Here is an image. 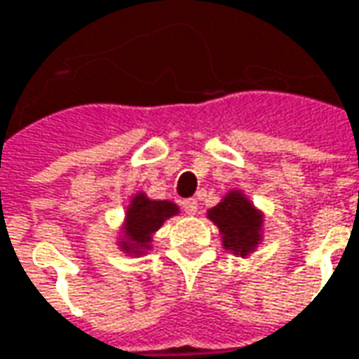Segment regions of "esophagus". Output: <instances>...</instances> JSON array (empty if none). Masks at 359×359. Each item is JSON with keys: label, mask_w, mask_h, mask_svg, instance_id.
Instances as JSON below:
<instances>
[{"label": "esophagus", "mask_w": 359, "mask_h": 359, "mask_svg": "<svg viewBox=\"0 0 359 359\" xmlns=\"http://www.w3.org/2000/svg\"><path fill=\"white\" fill-rule=\"evenodd\" d=\"M182 207H184V211L187 215H195L197 212V199H184Z\"/></svg>", "instance_id": "esophagus-1"}]
</instances>
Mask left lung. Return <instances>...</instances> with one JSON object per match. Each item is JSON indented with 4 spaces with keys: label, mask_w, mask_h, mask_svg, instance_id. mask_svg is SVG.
I'll return each instance as SVG.
<instances>
[{
    "label": "left lung",
    "mask_w": 359,
    "mask_h": 359,
    "mask_svg": "<svg viewBox=\"0 0 359 359\" xmlns=\"http://www.w3.org/2000/svg\"><path fill=\"white\" fill-rule=\"evenodd\" d=\"M222 234V246L226 250L248 256L259 242L262 215L241 191H231L217 207L207 211Z\"/></svg>",
    "instance_id": "8db88e82"
}]
</instances>
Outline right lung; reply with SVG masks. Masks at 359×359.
<instances>
[{"mask_svg": "<svg viewBox=\"0 0 359 359\" xmlns=\"http://www.w3.org/2000/svg\"><path fill=\"white\" fill-rule=\"evenodd\" d=\"M177 205L170 201H152L144 194H137L127 209V226L121 248L128 254H142L150 248L154 234L165 219L177 215Z\"/></svg>", "mask_w": 359, "mask_h": 359, "instance_id": "obj_1", "label": "right lung"}]
</instances>
